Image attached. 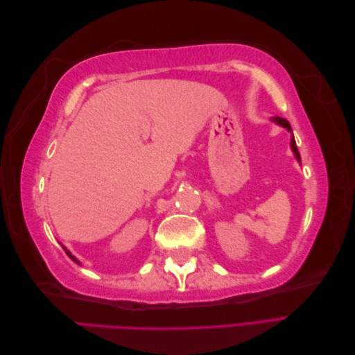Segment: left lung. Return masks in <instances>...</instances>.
Listing matches in <instances>:
<instances>
[{"mask_svg": "<svg viewBox=\"0 0 355 355\" xmlns=\"http://www.w3.org/2000/svg\"><path fill=\"white\" fill-rule=\"evenodd\" d=\"M272 121H275L277 124H280V125H283L284 128H287V130L292 133V127H290V123L286 120V118H282V116H272L271 118ZM290 145H292V151L295 153V157H296V159L297 161H300V155H299V151H297V146H296V142H295V137L292 136V142H290Z\"/></svg>", "mask_w": 355, "mask_h": 355, "instance_id": "1", "label": "left lung"}]
</instances>
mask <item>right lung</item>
<instances>
[{"mask_svg":"<svg viewBox=\"0 0 355 355\" xmlns=\"http://www.w3.org/2000/svg\"><path fill=\"white\" fill-rule=\"evenodd\" d=\"M62 247H63V245H62ZM63 250H65V252H67V254H68V256H69V257H71V259H72V261H73V262H77V263H80V262H78V261H77V257H75V256H72V254H71V253H69V250H68V249H67V247H63Z\"/></svg>","mask_w":355,"mask_h":355,"instance_id":"right-lung-1","label":"right lung"}]
</instances>
